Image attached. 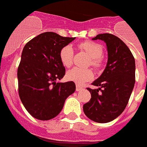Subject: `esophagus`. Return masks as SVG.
Returning a JSON list of instances; mask_svg holds the SVG:
<instances>
[{
    "label": "esophagus",
    "mask_w": 147,
    "mask_h": 147,
    "mask_svg": "<svg viewBox=\"0 0 147 147\" xmlns=\"http://www.w3.org/2000/svg\"><path fill=\"white\" fill-rule=\"evenodd\" d=\"M83 89V87L81 86V85H76V91H80L81 90Z\"/></svg>",
    "instance_id": "obj_1"
}]
</instances>
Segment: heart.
Masks as SVG:
<instances>
[{
    "label": "heart",
    "mask_w": 147,
    "mask_h": 147,
    "mask_svg": "<svg viewBox=\"0 0 147 147\" xmlns=\"http://www.w3.org/2000/svg\"><path fill=\"white\" fill-rule=\"evenodd\" d=\"M78 48L85 52L90 57V64L95 69L98 70L103 65V59L102 55L103 49L99 44L92 41H85L78 45ZM74 50L71 45H65L60 50L59 59L62 64L65 67H70L73 63ZM66 77L68 80L74 82L76 84L82 85L83 83L91 80L93 77V73L90 68H80L74 67L67 71Z\"/></svg>",
    "instance_id": "obj_1"
}]
</instances>
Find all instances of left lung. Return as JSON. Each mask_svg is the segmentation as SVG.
<instances>
[{"label":"left lung","mask_w":147,"mask_h":147,"mask_svg":"<svg viewBox=\"0 0 147 147\" xmlns=\"http://www.w3.org/2000/svg\"><path fill=\"white\" fill-rule=\"evenodd\" d=\"M104 40L108 52L102 74L88 88L91 98L83 105L87 117L98 123H107L120 115L127 107L136 82V62L132 52L120 38L111 34L96 35L93 40Z\"/></svg>","instance_id":"1"}]
</instances>
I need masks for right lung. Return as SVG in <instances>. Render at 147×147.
<instances>
[{
	"label": "right lung",
	"instance_id": "right-lung-1",
	"mask_svg": "<svg viewBox=\"0 0 147 147\" xmlns=\"http://www.w3.org/2000/svg\"><path fill=\"white\" fill-rule=\"evenodd\" d=\"M74 39L48 32L32 39L23 48L18 68V93L23 106L35 119H54L76 90L74 82H56L65 74L60 50Z\"/></svg>",
	"mask_w": 147,
	"mask_h": 147
}]
</instances>
